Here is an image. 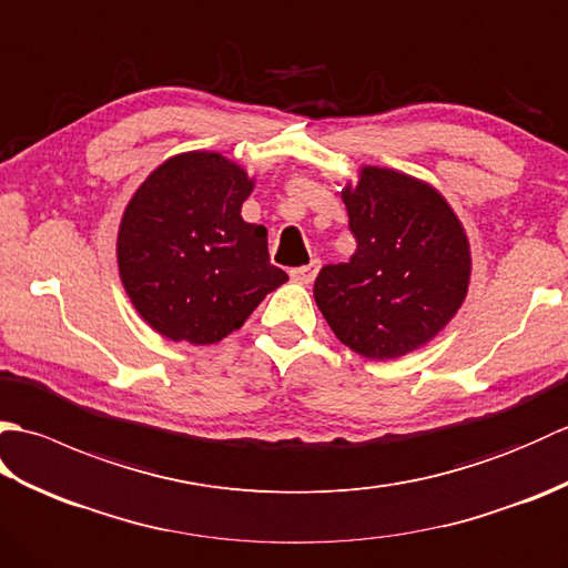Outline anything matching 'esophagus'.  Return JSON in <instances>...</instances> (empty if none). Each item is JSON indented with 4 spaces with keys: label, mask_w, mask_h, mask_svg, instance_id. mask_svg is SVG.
<instances>
[{
    "label": "esophagus",
    "mask_w": 568,
    "mask_h": 568,
    "mask_svg": "<svg viewBox=\"0 0 568 568\" xmlns=\"http://www.w3.org/2000/svg\"><path fill=\"white\" fill-rule=\"evenodd\" d=\"M320 265H322L320 261H312V263H307V265H300V268H293V271H291V277H293L295 283H300V285H310V283L317 277Z\"/></svg>",
    "instance_id": "esophagus-1"
}]
</instances>
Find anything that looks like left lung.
Returning a JSON list of instances; mask_svg holds the SVG:
<instances>
[{"label":"left lung","mask_w":568,"mask_h":568,"mask_svg":"<svg viewBox=\"0 0 568 568\" xmlns=\"http://www.w3.org/2000/svg\"><path fill=\"white\" fill-rule=\"evenodd\" d=\"M342 197L356 253L320 271L317 307L356 354L405 356L462 307L470 275L466 234L437 190L388 168H364Z\"/></svg>","instance_id":"left-lung-1"}]
</instances>
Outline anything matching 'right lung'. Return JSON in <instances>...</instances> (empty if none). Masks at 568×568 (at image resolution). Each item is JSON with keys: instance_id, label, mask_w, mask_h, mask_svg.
I'll return each instance as SVG.
<instances>
[{"instance_id": "obj_1", "label": "right lung", "mask_w": 568, "mask_h": 568, "mask_svg": "<svg viewBox=\"0 0 568 568\" xmlns=\"http://www.w3.org/2000/svg\"><path fill=\"white\" fill-rule=\"evenodd\" d=\"M253 183L220 153L175 155L146 178L119 226L122 283L155 332L214 344L287 281L268 232L241 220Z\"/></svg>"}]
</instances>
